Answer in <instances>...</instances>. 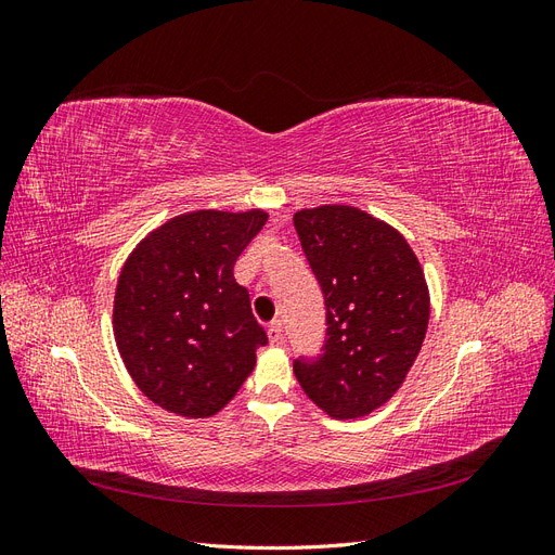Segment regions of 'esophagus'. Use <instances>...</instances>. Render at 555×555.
<instances>
[{
  "label": "esophagus",
  "instance_id": "obj_1",
  "mask_svg": "<svg viewBox=\"0 0 555 555\" xmlns=\"http://www.w3.org/2000/svg\"><path fill=\"white\" fill-rule=\"evenodd\" d=\"M268 340H271V345H278L282 340V322H280V319H275V322L268 324Z\"/></svg>",
  "mask_w": 555,
  "mask_h": 555
}]
</instances>
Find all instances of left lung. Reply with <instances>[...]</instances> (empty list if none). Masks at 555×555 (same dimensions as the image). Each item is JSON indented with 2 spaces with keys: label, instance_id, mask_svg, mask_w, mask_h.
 <instances>
[{
  "label": "left lung",
  "instance_id": "1",
  "mask_svg": "<svg viewBox=\"0 0 555 555\" xmlns=\"http://www.w3.org/2000/svg\"><path fill=\"white\" fill-rule=\"evenodd\" d=\"M294 227L326 304V343L298 359L300 389L333 418H361L389 402L422 351L430 294L410 243L345 204L298 210Z\"/></svg>",
  "mask_w": 555,
  "mask_h": 555
}]
</instances>
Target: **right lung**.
Masks as SVG:
<instances>
[{
	"label": "right lung",
	"instance_id": "add662e5",
	"mask_svg": "<svg viewBox=\"0 0 555 555\" xmlns=\"http://www.w3.org/2000/svg\"><path fill=\"white\" fill-rule=\"evenodd\" d=\"M268 212L194 210L133 247L117 278L113 335L127 373L166 412H220L268 343L233 263Z\"/></svg>",
	"mask_w": 555,
	"mask_h": 555
}]
</instances>
